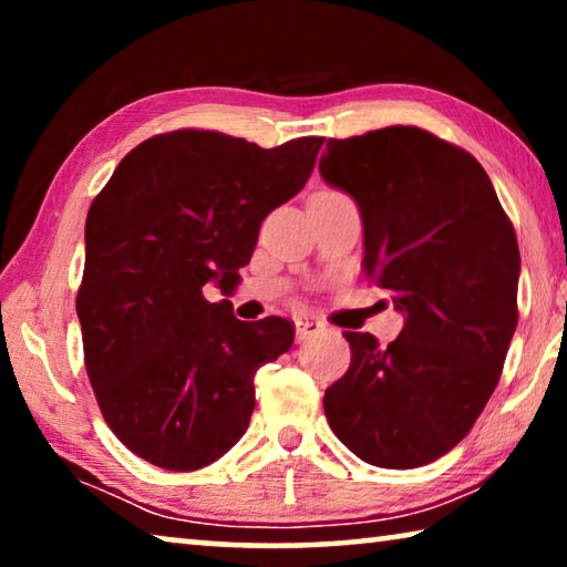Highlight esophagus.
Masks as SVG:
<instances>
[{
    "instance_id": "34e87169",
    "label": "esophagus",
    "mask_w": 567,
    "mask_h": 567,
    "mask_svg": "<svg viewBox=\"0 0 567 567\" xmlns=\"http://www.w3.org/2000/svg\"><path fill=\"white\" fill-rule=\"evenodd\" d=\"M322 330H324V324H322V322H318V320H310V318H305V320H297V322H295L297 342L310 340V338H315V334H320Z\"/></svg>"
}]
</instances>
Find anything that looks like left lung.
<instances>
[{
  "label": "left lung",
  "mask_w": 567,
  "mask_h": 567,
  "mask_svg": "<svg viewBox=\"0 0 567 567\" xmlns=\"http://www.w3.org/2000/svg\"><path fill=\"white\" fill-rule=\"evenodd\" d=\"M320 175L358 203L364 272L405 315L388 348L344 332L352 360L324 390V415L364 463L427 465L470 433L501 380L517 328L513 223L480 162L420 127L328 140Z\"/></svg>",
  "instance_id": "1"
}]
</instances>
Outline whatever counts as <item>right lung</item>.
I'll return each mask as SVG.
<instances>
[{"label": "right lung", "mask_w": 567, "mask_h": 567, "mask_svg": "<svg viewBox=\"0 0 567 567\" xmlns=\"http://www.w3.org/2000/svg\"><path fill=\"white\" fill-rule=\"evenodd\" d=\"M322 142L155 134L94 197L76 292L84 368L110 430L147 463L189 473L245 435L255 372L292 348L295 328L237 320L205 285L237 282L262 219L305 187Z\"/></svg>", "instance_id": "right-lung-1"}]
</instances>
